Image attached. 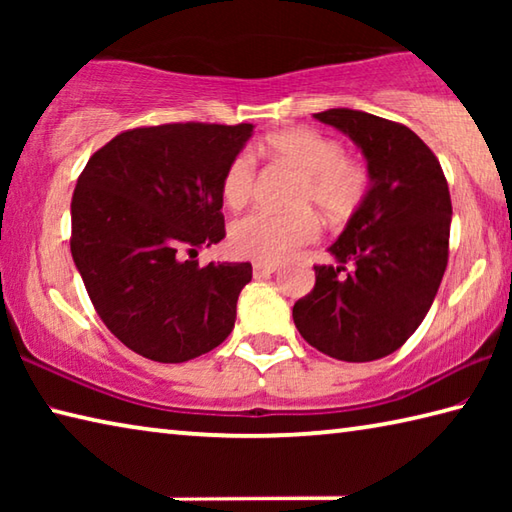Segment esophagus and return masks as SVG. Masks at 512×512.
I'll return each mask as SVG.
<instances>
[{
    "instance_id": "obj_1",
    "label": "esophagus",
    "mask_w": 512,
    "mask_h": 512,
    "mask_svg": "<svg viewBox=\"0 0 512 512\" xmlns=\"http://www.w3.org/2000/svg\"><path fill=\"white\" fill-rule=\"evenodd\" d=\"M277 271V264L275 262H255L253 264V275L255 277H264V275H271Z\"/></svg>"
}]
</instances>
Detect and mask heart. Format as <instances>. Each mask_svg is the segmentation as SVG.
Masks as SVG:
<instances>
[{
    "mask_svg": "<svg viewBox=\"0 0 512 512\" xmlns=\"http://www.w3.org/2000/svg\"><path fill=\"white\" fill-rule=\"evenodd\" d=\"M275 155L302 173L293 205H309L332 221H343L359 210L368 194L370 176L361 162L345 158L341 142L314 128H291L266 140ZM257 160L241 149L221 173V196L232 210L244 207L255 189ZM318 237V221L307 207L291 212L255 210L230 228L232 253L255 262H280Z\"/></svg>",
    "mask_w": 512,
    "mask_h": 512,
    "instance_id": "obj_1",
    "label": "heart"
}]
</instances>
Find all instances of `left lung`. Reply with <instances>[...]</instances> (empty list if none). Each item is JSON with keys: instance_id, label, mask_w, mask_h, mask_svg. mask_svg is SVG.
<instances>
[{"instance_id": "8db88e82", "label": "left lung", "mask_w": 512, "mask_h": 512, "mask_svg": "<svg viewBox=\"0 0 512 512\" xmlns=\"http://www.w3.org/2000/svg\"><path fill=\"white\" fill-rule=\"evenodd\" d=\"M368 160L370 189L316 264L311 293L293 305L309 345L339 361H375L402 348L436 298L449 257L452 198L440 162L411 128L370 112L314 115Z\"/></svg>"}]
</instances>
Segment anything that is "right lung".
Here are the masks:
<instances>
[{
  "mask_svg": "<svg viewBox=\"0 0 512 512\" xmlns=\"http://www.w3.org/2000/svg\"><path fill=\"white\" fill-rule=\"evenodd\" d=\"M253 124H162L119 133L72 196L74 264L112 334L142 357L183 363L235 327L248 262L198 264L225 237L221 173Z\"/></svg>",
  "mask_w": 512,
  "mask_h": 512,
  "instance_id": "1",
  "label": "right lung"
}]
</instances>
